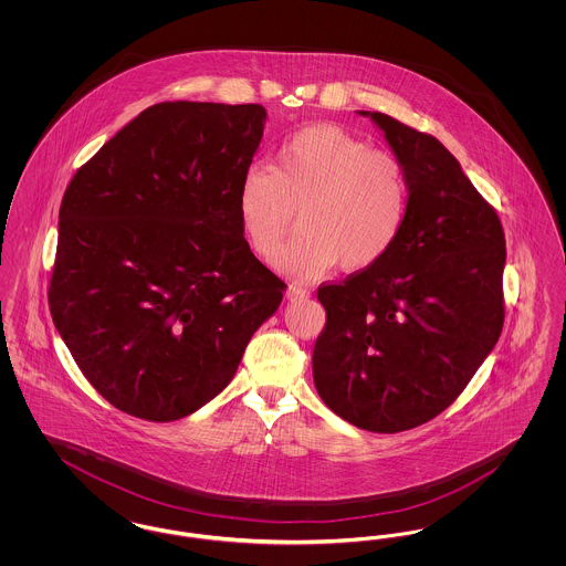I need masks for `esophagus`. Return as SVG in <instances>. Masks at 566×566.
<instances>
[{
    "mask_svg": "<svg viewBox=\"0 0 566 566\" xmlns=\"http://www.w3.org/2000/svg\"><path fill=\"white\" fill-rule=\"evenodd\" d=\"M286 296H289L291 301H301V298H307V296H310V291H307V289H303V286L291 284V286L286 289Z\"/></svg>",
    "mask_w": 566,
    "mask_h": 566,
    "instance_id": "obj_1",
    "label": "esophagus"
}]
</instances>
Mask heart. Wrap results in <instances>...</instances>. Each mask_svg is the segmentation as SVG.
<instances>
[{"label":"heart","mask_w":566,"mask_h":566,"mask_svg":"<svg viewBox=\"0 0 566 566\" xmlns=\"http://www.w3.org/2000/svg\"><path fill=\"white\" fill-rule=\"evenodd\" d=\"M235 210L243 238L270 259L293 224L301 231L275 259V270L316 277L337 263L374 268L399 242L409 210L403 165L333 125L289 135L273 153L271 171H243Z\"/></svg>","instance_id":"obj_1"}]
</instances>
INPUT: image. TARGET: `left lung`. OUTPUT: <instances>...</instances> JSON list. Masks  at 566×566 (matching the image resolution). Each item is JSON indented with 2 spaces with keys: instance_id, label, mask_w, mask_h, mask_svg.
I'll return each instance as SVG.
<instances>
[{
  "instance_id": "left-lung-1",
  "label": "left lung",
  "mask_w": 566,
  "mask_h": 566,
  "mask_svg": "<svg viewBox=\"0 0 566 566\" xmlns=\"http://www.w3.org/2000/svg\"><path fill=\"white\" fill-rule=\"evenodd\" d=\"M384 134L409 185L395 248L344 284L318 289L326 324L312 356L328 409L358 429L420 427L457 401L496 346L505 233L432 135L358 109Z\"/></svg>"
}]
</instances>
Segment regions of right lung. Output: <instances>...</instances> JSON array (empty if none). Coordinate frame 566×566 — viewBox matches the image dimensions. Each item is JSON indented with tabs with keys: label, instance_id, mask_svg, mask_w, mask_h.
I'll use <instances>...</instances> for the list:
<instances>
[{
	"label": "right lung",
	"instance_id": "right-lung-1",
	"mask_svg": "<svg viewBox=\"0 0 566 566\" xmlns=\"http://www.w3.org/2000/svg\"><path fill=\"white\" fill-rule=\"evenodd\" d=\"M265 120L259 104L150 106L63 195L53 323L129 416L171 422L210 403L282 303L284 282L252 254L235 210Z\"/></svg>",
	"mask_w": 566,
	"mask_h": 566
}]
</instances>
